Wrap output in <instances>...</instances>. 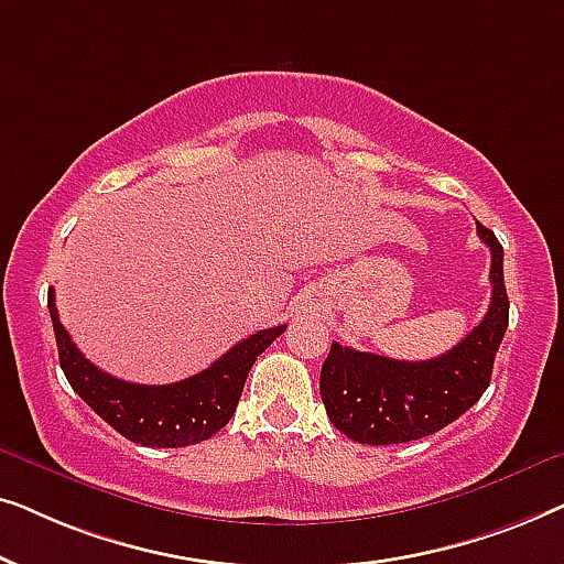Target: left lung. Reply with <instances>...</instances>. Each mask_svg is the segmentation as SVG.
<instances>
[{
  "label": "left lung",
  "instance_id": "left-lung-1",
  "mask_svg": "<svg viewBox=\"0 0 564 564\" xmlns=\"http://www.w3.org/2000/svg\"><path fill=\"white\" fill-rule=\"evenodd\" d=\"M490 249V307L442 357L400 361L330 344L321 369V398L334 426L359 444H405L431 436L469 411L488 390L492 361L508 328L503 246L477 223Z\"/></svg>",
  "mask_w": 564,
  "mask_h": 564
}]
</instances>
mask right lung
<instances>
[{
    "label": "right lung",
    "instance_id": "add662e5",
    "mask_svg": "<svg viewBox=\"0 0 564 564\" xmlns=\"http://www.w3.org/2000/svg\"><path fill=\"white\" fill-rule=\"evenodd\" d=\"M48 311L56 334L58 361L66 380L99 419L130 442L159 449L199 444L226 426L241 400L243 382L261 351L288 326L257 330L210 367L172 384H135L91 365L61 326L56 292L48 290Z\"/></svg>",
    "mask_w": 564,
    "mask_h": 564
}]
</instances>
